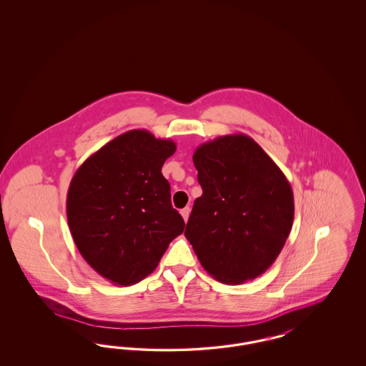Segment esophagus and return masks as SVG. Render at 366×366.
<instances>
[{"mask_svg": "<svg viewBox=\"0 0 366 366\" xmlns=\"http://www.w3.org/2000/svg\"><path fill=\"white\" fill-rule=\"evenodd\" d=\"M189 214H191V209H189V207H185V209H181V215H182V218H184V221H185V222L188 221Z\"/></svg>", "mask_w": 366, "mask_h": 366, "instance_id": "obj_1", "label": "esophagus"}]
</instances>
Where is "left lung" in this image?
<instances>
[{"label": "left lung", "instance_id": "obj_1", "mask_svg": "<svg viewBox=\"0 0 366 366\" xmlns=\"http://www.w3.org/2000/svg\"><path fill=\"white\" fill-rule=\"evenodd\" d=\"M203 194L194 200L185 237L214 279L243 284L277 259L294 222L287 177L245 134H227L196 148Z\"/></svg>", "mask_w": 366, "mask_h": 366}]
</instances>
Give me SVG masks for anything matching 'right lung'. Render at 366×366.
Masks as SVG:
<instances>
[{
    "label": "right lung",
    "mask_w": 366,
    "mask_h": 366,
    "mask_svg": "<svg viewBox=\"0 0 366 366\" xmlns=\"http://www.w3.org/2000/svg\"><path fill=\"white\" fill-rule=\"evenodd\" d=\"M173 139L126 132L87 157L67 192V221L84 259L112 284L149 276L185 222L162 174Z\"/></svg>",
    "instance_id": "obj_1"
}]
</instances>
